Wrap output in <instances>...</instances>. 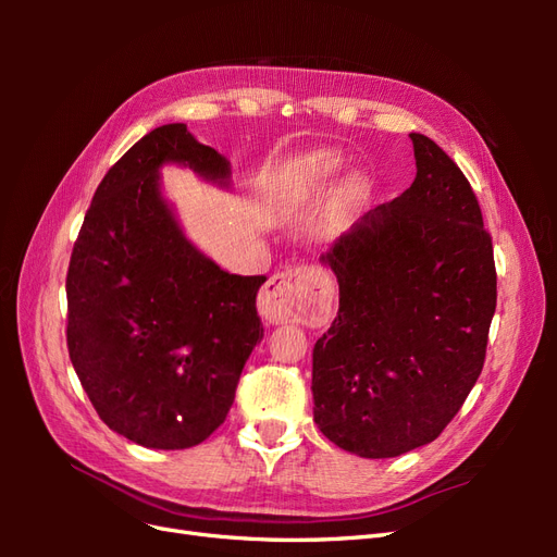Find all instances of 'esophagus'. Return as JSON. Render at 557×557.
Returning a JSON list of instances; mask_svg holds the SVG:
<instances>
[{
	"instance_id": "esophagus-1",
	"label": "esophagus",
	"mask_w": 557,
	"mask_h": 557,
	"mask_svg": "<svg viewBox=\"0 0 557 557\" xmlns=\"http://www.w3.org/2000/svg\"><path fill=\"white\" fill-rule=\"evenodd\" d=\"M330 293L325 281L313 269L293 267L269 278L262 288L258 307L269 323H290V320H313L327 307Z\"/></svg>"
}]
</instances>
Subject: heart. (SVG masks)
I'll use <instances>...</instances> for the list:
<instances>
[{
    "label": "heart",
    "mask_w": 557,
    "mask_h": 557,
    "mask_svg": "<svg viewBox=\"0 0 557 557\" xmlns=\"http://www.w3.org/2000/svg\"><path fill=\"white\" fill-rule=\"evenodd\" d=\"M344 166L342 153H336L332 148H323L313 153L305 166H301V190H323L327 185L339 176ZM369 197V178L362 174H350L339 188L336 195V205L339 211H350L360 207L362 201Z\"/></svg>",
    "instance_id": "b5f03b06"
}]
</instances>
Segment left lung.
Segmentation results:
<instances>
[{
  "label": "left lung",
  "instance_id": "obj_1",
  "mask_svg": "<svg viewBox=\"0 0 557 557\" xmlns=\"http://www.w3.org/2000/svg\"><path fill=\"white\" fill-rule=\"evenodd\" d=\"M409 190L364 213L320 262L339 311L313 346V420L360 458L434 442L474 387L497 305L493 239L469 181L411 132Z\"/></svg>",
  "mask_w": 557,
  "mask_h": 557
}]
</instances>
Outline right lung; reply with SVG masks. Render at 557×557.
Masks as SVG:
<instances>
[{
	"instance_id": "add662e5",
	"label": "right lung",
	"mask_w": 557,
	"mask_h": 557,
	"mask_svg": "<svg viewBox=\"0 0 557 557\" xmlns=\"http://www.w3.org/2000/svg\"><path fill=\"white\" fill-rule=\"evenodd\" d=\"M164 164L232 188L230 160L183 123L148 132L99 183L66 274V346L95 411L125 440L197 446L223 423L262 336L264 276L207 258L162 195Z\"/></svg>"
}]
</instances>
